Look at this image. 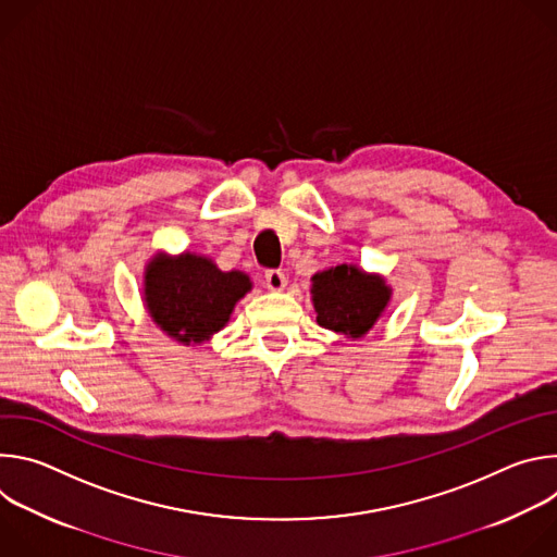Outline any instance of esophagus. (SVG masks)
<instances>
[{"label": "esophagus", "mask_w": 557, "mask_h": 557, "mask_svg": "<svg viewBox=\"0 0 557 557\" xmlns=\"http://www.w3.org/2000/svg\"><path fill=\"white\" fill-rule=\"evenodd\" d=\"M264 282H267V288H269V290H284L286 284H288L284 271H280V269H269V271L264 273Z\"/></svg>", "instance_id": "1"}]
</instances>
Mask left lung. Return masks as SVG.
I'll list each match as a JSON object with an SVG mask.
<instances>
[{
    "label": "left lung",
    "instance_id": "obj_1",
    "mask_svg": "<svg viewBox=\"0 0 557 557\" xmlns=\"http://www.w3.org/2000/svg\"><path fill=\"white\" fill-rule=\"evenodd\" d=\"M317 324L348 339L363 337L383 314L392 288L381 275L339 264L310 277Z\"/></svg>",
    "mask_w": 557,
    "mask_h": 557
}]
</instances>
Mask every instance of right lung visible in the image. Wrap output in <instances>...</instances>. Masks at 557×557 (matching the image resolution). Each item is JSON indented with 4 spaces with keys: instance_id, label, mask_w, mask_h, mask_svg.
<instances>
[{
    "instance_id": "obj_1",
    "label": "right lung",
    "mask_w": 557,
    "mask_h": 557,
    "mask_svg": "<svg viewBox=\"0 0 557 557\" xmlns=\"http://www.w3.org/2000/svg\"><path fill=\"white\" fill-rule=\"evenodd\" d=\"M251 286L247 273L220 271L205 256L158 253L145 269L143 299L156 326L189 346L222 331Z\"/></svg>"
}]
</instances>
